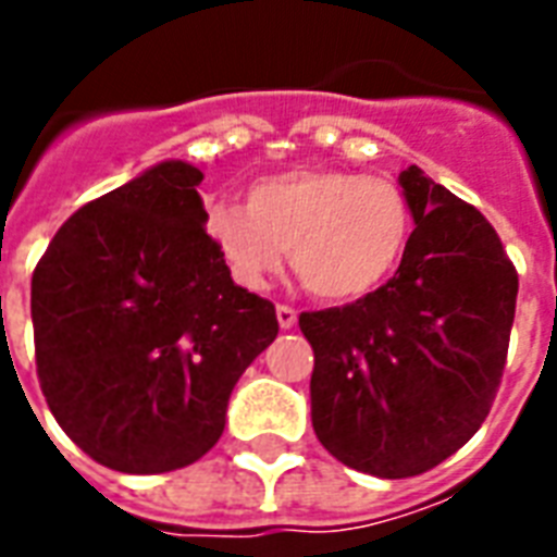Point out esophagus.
<instances>
[{"mask_svg":"<svg viewBox=\"0 0 557 557\" xmlns=\"http://www.w3.org/2000/svg\"><path fill=\"white\" fill-rule=\"evenodd\" d=\"M277 323L283 326V330H292V326L297 323L295 309H292V306H286V304H280L277 306Z\"/></svg>","mask_w":557,"mask_h":557,"instance_id":"esophagus-1","label":"esophagus"}]
</instances>
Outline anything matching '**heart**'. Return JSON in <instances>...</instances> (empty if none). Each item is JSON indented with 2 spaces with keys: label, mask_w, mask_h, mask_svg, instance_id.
<instances>
[{
  "label": "heart",
  "mask_w": 557,
  "mask_h": 557,
  "mask_svg": "<svg viewBox=\"0 0 557 557\" xmlns=\"http://www.w3.org/2000/svg\"><path fill=\"white\" fill-rule=\"evenodd\" d=\"M205 231L243 288H265L286 248L314 297L358 300L384 286L413 239V205L389 176L297 168L257 178L243 201H208Z\"/></svg>",
  "instance_id": "b5f03b06"
}]
</instances>
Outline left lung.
I'll return each mask as SVG.
<instances>
[{"label":"left lung","instance_id":"left-lung-1","mask_svg":"<svg viewBox=\"0 0 557 557\" xmlns=\"http://www.w3.org/2000/svg\"><path fill=\"white\" fill-rule=\"evenodd\" d=\"M398 185L416 227L396 274L356 304L300 314L318 440L384 480L431 471L480 431L518 300V271L474 205L416 164Z\"/></svg>","mask_w":557,"mask_h":557}]
</instances>
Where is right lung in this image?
<instances>
[{
  "label": "right lung",
  "instance_id": "1",
  "mask_svg": "<svg viewBox=\"0 0 557 557\" xmlns=\"http://www.w3.org/2000/svg\"><path fill=\"white\" fill-rule=\"evenodd\" d=\"M201 170L164 161L65 219L30 280L37 379L95 462L164 474L225 431L231 389L277 338L205 231Z\"/></svg>",
  "mask_w": 557,
  "mask_h": 557
}]
</instances>
